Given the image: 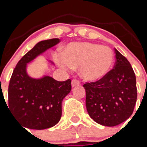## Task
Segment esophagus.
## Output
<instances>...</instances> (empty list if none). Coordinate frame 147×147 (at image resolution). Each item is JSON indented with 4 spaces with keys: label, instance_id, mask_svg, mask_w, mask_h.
I'll use <instances>...</instances> for the list:
<instances>
[{
    "label": "esophagus",
    "instance_id": "obj_1",
    "mask_svg": "<svg viewBox=\"0 0 147 147\" xmlns=\"http://www.w3.org/2000/svg\"><path fill=\"white\" fill-rule=\"evenodd\" d=\"M80 84V81L77 80H73L72 82H71V85H72V87L74 88V87H76V86H79Z\"/></svg>",
    "mask_w": 147,
    "mask_h": 147
}]
</instances>
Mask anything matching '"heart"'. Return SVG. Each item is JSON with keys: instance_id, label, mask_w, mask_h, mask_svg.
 Segmentation results:
<instances>
[{"instance_id": "heart-1", "label": "heart", "mask_w": 147, "mask_h": 147, "mask_svg": "<svg viewBox=\"0 0 147 147\" xmlns=\"http://www.w3.org/2000/svg\"><path fill=\"white\" fill-rule=\"evenodd\" d=\"M57 61L63 67H80V76L88 82L105 77L112 68L114 54L108 46L88 42H71Z\"/></svg>"}]
</instances>
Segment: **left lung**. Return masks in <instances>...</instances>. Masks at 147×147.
<instances>
[{
  "label": "left lung",
  "instance_id": "left-lung-1",
  "mask_svg": "<svg viewBox=\"0 0 147 147\" xmlns=\"http://www.w3.org/2000/svg\"><path fill=\"white\" fill-rule=\"evenodd\" d=\"M115 61L105 77L86 82V108L90 117L98 124L114 127L129 119L137 100L136 78L127 58L115 49Z\"/></svg>",
  "mask_w": 147,
  "mask_h": 147
}]
</instances>
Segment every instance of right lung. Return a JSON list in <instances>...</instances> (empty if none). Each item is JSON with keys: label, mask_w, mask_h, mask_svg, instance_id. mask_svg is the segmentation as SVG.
I'll return each instance as SVG.
<instances>
[{"label": "right lung", "mask_w": 147, "mask_h": 147, "mask_svg": "<svg viewBox=\"0 0 147 147\" xmlns=\"http://www.w3.org/2000/svg\"><path fill=\"white\" fill-rule=\"evenodd\" d=\"M59 42L58 38L39 42L13 71L8 90V107L23 127L47 129L60 120L62 100L71 90V80L59 82L49 76L34 79L26 72L27 63Z\"/></svg>", "instance_id": "right-lung-1"}]
</instances>
